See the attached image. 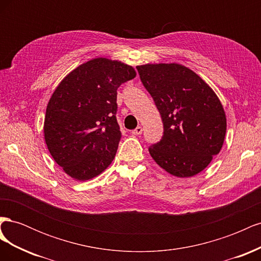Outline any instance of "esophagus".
I'll return each mask as SVG.
<instances>
[{"instance_id":"obj_1","label":"esophagus","mask_w":261,"mask_h":261,"mask_svg":"<svg viewBox=\"0 0 261 261\" xmlns=\"http://www.w3.org/2000/svg\"><path fill=\"white\" fill-rule=\"evenodd\" d=\"M132 133L134 134V135H141V134H143V127H141V126H137V127Z\"/></svg>"}]
</instances>
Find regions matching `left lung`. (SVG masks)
Wrapping results in <instances>:
<instances>
[{
	"label": "left lung",
	"instance_id": "obj_1",
	"mask_svg": "<svg viewBox=\"0 0 261 261\" xmlns=\"http://www.w3.org/2000/svg\"><path fill=\"white\" fill-rule=\"evenodd\" d=\"M136 68L163 123V136L149 147L150 155L174 176L198 174L220 152L225 137V112L217 94L192 69L176 63Z\"/></svg>",
	"mask_w": 261,
	"mask_h": 261
}]
</instances>
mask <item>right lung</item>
<instances>
[{"instance_id":"1","label":"right lung","mask_w":261,"mask_h":261,"mask_svg":"<svg viewBox=\"0 0 261 261\" xmlns=\"http://www.w3.org/2000/svg\"><path fill=\"white\" fill-rule=\"evenodd\" d=\"M135 76L127 64L98 58L76 67L54 90L45 111L44 139L70 177L93 178L113 161L122 137L115 116L117 88Z\"/></svg>"}]
</instances>
